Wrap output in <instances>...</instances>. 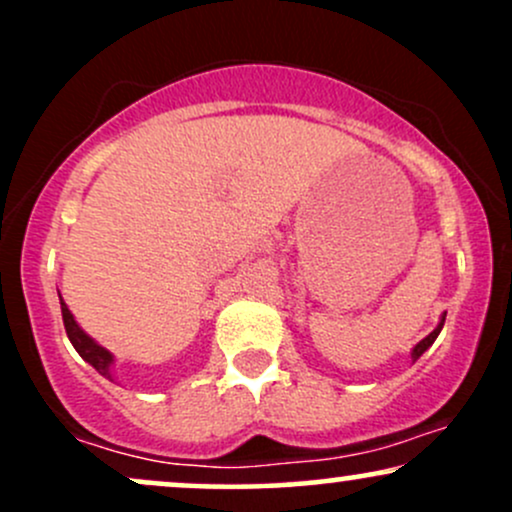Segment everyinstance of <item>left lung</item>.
Wrapping results in <instances>:
<instances>
[{"label":"left lung","mask_w":512,"mask_h":512,"mask_svg":"<svg viewBox=\"0 0 512 512\" xmlns=\"http://www.w3.org/2000/svg\"><path fill=\"white\" fill-rule=\"evenodd\" d=\"M443 325H445V315L440 317V322H438V327H436V330H433L431 334H428L426 339H421V342L414 346V351H411V358H414V361H416V358H419L421 354H424V351L428 349V346H431L433 342H436V337H438V334H440V330H443Z\"/></svg>","instance_id":"obj_1"}]
</instances>
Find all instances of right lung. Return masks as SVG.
<instances>
[{
    "mask_svg": "<svg viewBox=\"0 0 512 512\" xmlns=\"http://www.w3.org/2000/svg\"><path fill=\"white\" fill-rule=\"evenodd\" d=\"M60 305H62V320H64V330H67V337L69 342H72V346L76 351H79V356L84 358L86 363H91L93 368L98 370V373L105 375L108 380H113V354H110L108 349H103L101 344L93 342L88 334L81 330L79 325H76L74 315L69 313L67 303L62 301L60 296Z\"/></svg>",
    "mask_w": 512,
    "mask_h": 512,
    "instance_id": "right-lung-1",
    "label": "right lung"
}]
</instances>
